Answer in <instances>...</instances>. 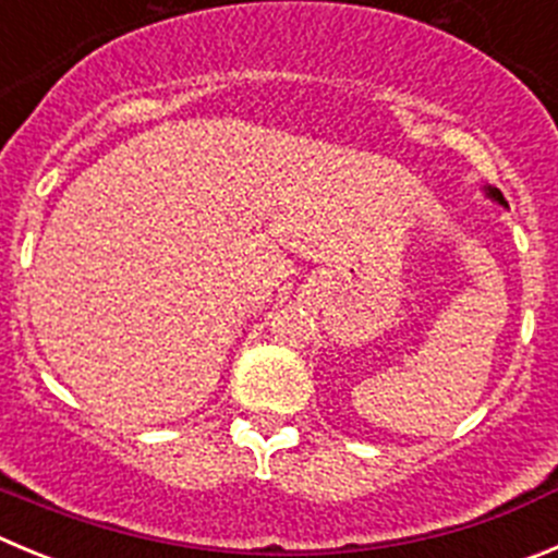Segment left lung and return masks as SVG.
I'll list each match as a JSON object with an SVG mask.
<instances>
[{
    "mask_svg": "<svg viewBox=\"0 0 558 558\" xmlns=\"http://www.w3.org/2000/svg\"><path fill=\"white\" fill-rule=\"evenodd\" d=\"M487 192H490V197H493V201H498V203H504V206H507V201H504V195H501V192H498V190H493V186H490V190H487Z\"/></svg>",
    "mask_w": 558,
    "mask_h": 558,
    "instance_id": "8db88e82",
    "label": "left lung"
}]
</instances>
